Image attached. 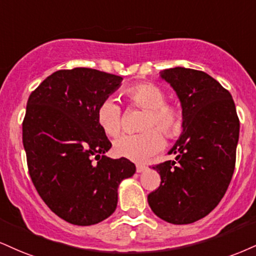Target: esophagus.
<instances>
[{
	"label": "esophagus",
	"mask_w": 256,
	"mask_h": 256,
	"mask_svg": "<svg viewBox=\"0 0 256 256\" xmlns=\"http://www.w3.org/2000/svg\"><path fill=\"white\" fill-rule=\"evenodd\" d=\"M146 169V166H143V164H137L136 166V170L138 173H142V172H144Z\"/></svg>",
	"instance_id": "1"
}]
</instances>
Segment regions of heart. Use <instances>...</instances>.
<instances>
[{
  "instance_id": "1",
  "label": "heart",
  "mask_w": 256,
  "mask_h": 256,
  "mask_svg": "<svg viewBox=\"0 0 256 256\" xmlns=\"http://www.w3.org/2000/svg\"><path fill=\"white\" fill-rule=\"evenodd\" d=\"M124 96L134 108L146 110L140 128L144 132L126 134L116 140L114 152L132 161H146L158 154L163 146V138L173 140L182 132L184 110L178 101L166 100L161 87L152 82H140L128 87ZM96 119L101 130L108 137H118L124 126V112L114 98H107L96 110Z\"/></svg>"
}]
</instances>
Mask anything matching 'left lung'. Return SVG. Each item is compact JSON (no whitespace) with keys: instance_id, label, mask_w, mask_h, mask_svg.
<instances>
[{"instance_id":"8db88e82","label":"left lung","mask_w":256,"mask_h":256,"mask_svg":"<svg viewBox=\"0 0 256 256\" xmlns=\"http://www.w3.org/2000/svg\"><path fill=\"white\" fill-rule=\"evenodd\" d=\"M161 76L184 107V132L169 152L176 161L152 166L161 184L148 202L161 220L190 224L208 216L226 194L235 170L240 119L232 94L206 72L176 66Z\"/></svg>"}]
</instances>
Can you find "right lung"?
I'll return each instance as SVG.
<instances>
[{"instance_id":"1","label":"right lung","mask_w":256,"mask_h":256,"mask_svg":"<svg viewBox=\"0 0 256 256\" xmlns=\"http://www.w3.org/2000/svg\"><path fill=\"white\" fill-rule=\"evenodd\" d=\"M122 80L90 68L58 70L27 101L22 143L30 176L48 208L75 226L108 218L119 184L136 172L130 160L104 155L112 143L96 119L98 106Z\"/></svg>"}]
</instances>
